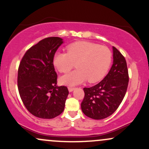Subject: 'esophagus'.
Wrapping results in <instances>:
<instances>
[{
  "instance_id": "esophagus-1",
  "label": "esophagus",
  "mask_w": 149,
  "mask_h": 149,
  "mask_svg": "<svg viewBox=\"0 0 149 149\" xmlns=\"http://www.w3.org/2000/svg\"><path fill=\"white\" fill-rule=\"evenodd\" d=\"M68 90H69V91L70 92H71L75 90V88H72V87H69V88H68Z\"/></svg>"
}]
</instances>
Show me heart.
Instances as JSON below:
<instances>
[{"label":"heart","mask_w":149,"mask_h":149,"mask_svg":"<svg viewBox=\"0 0 149 149\" xmlns=\"http://www.w3.org/2000/svg\"><path fill=\"white\" fill-rule=\"evenodd\" d=\"M66 52H57L53 64L60 73H68L75 66L77 70L61 77L62 84L75 85L88 80L100 81L105 76L111 63L112 54L109 47L88 41H77L66 47Z\"/></svg>","instance_id":"b5f03b06"}]
</instances>
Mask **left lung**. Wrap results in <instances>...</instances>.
<instances>
[{"label": "left lung", "instance_id": "left-lung-1", "mask_svg": "<svg viewBox=\"0 0 149 149\" xmlns=\"http://www.w3.org/2000/svg\"><path fill=\"white\" fill-rule=\"evenodd\" d=\"M113 63L102 81L91 88H84L81 103L83 113L92 119L101 120L112 115L123 100L129 76L127 62L122 54L113 47Z\"/></svg>", "mask_w": 149, "mask_h": 149}]
</instances>
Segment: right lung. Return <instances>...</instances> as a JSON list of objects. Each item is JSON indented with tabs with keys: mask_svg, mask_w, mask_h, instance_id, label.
<instances>
[{
	"mask_svg": "<svg viewBox=\"0 0 149 149\" xmlns=\"http://www.w3.org/2000/svg\"><path fill=\"white\" fill-rule=\"evenodd\" d=\"M62 43L59 37L42 39L26 52L19 66L20 97L27 110L40 118H54L64 111L69 90L57 85L53 65L54 54Z\"/></svg>",
	"mask_w": 149,
	"mask_h": 149,
	"instance_id": "add662e5",
	"label": "right lung"
}]
</instances>
